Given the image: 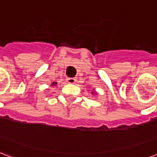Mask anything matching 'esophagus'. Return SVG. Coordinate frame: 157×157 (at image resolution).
I'll return each mask as SVG.
<instances>
[{"instance_id":"1","label":"esophagus","mask_w":157,"mask_h":157,"mask_svg":"<svg viewBox=\"0 0 157 157\" xmlns=\"http://www.w3.org/2000/svg\"><path fill=\"white\" fill-rule=\"evenodd\" d=\"M76 82V79L75 78H67V82L69 84H75Z\"/></svg>"}]
</instances>
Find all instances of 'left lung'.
Masks as SVG:
<instances>
[{"label":"left lung","mask_w":157,"mask_h":157,"mask_svg":"<svg viewBox=\"0 0 157 157\" xmlns=\"http://www.w3.org/2000/svg\"><path fill=\"white\" fill-rule=\"evenodd\" d=\"M91 93H92V94H94V95H97V94H98V92H96L94 89H93V91H92V92H91Z\"/></svg>","instance_id":"8db88e82"}]
</instances>
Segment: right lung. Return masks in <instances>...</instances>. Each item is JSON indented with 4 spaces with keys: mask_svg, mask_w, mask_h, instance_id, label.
<instances>
[{
    "mask_svg": "<svg viewBox=\"0 0 157 157\" xmlns=\"http://www.w3.org/2000/svg\"><path fill=\"white\" fill-rule=\"evenodd\" d=\"M56 85H57V82H53L51 84V86H55Z\"/></svg>",
    "mask_w": 157,
    "mask_h": 157,
    "instance_id": "add662e5",
    "label": "right lung"
}]
</instances>
